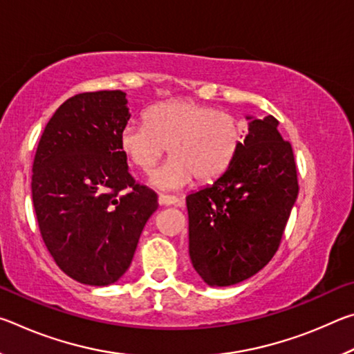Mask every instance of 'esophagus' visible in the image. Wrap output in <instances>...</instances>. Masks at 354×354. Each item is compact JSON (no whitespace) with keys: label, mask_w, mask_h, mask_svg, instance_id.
<instances>
[{"label":"esophagus","mask_w":354,"mask_h":354,"mask_svg":"<svg viewBox=\"0 0 354 354\" xmlns=\"http://www.w3.org/2000/svg\"><path fill=\"white\" fill-rule=\"evenodd\" d=\"M159 205L160 206H181L183 201L178 198V196L171 195H159Z\"/></svg>","instance_id":"1"}]
</instances>
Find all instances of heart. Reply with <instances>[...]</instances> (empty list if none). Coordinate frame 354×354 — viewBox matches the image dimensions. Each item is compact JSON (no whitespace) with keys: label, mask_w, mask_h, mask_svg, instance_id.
I'll return each mask as SVG.
<instances>
[{"label":"heart","mask_w":354,"mask_h":354,"mask_svg":"<svg viewBox=\"0 0 354 354\" xmlns=\"http://www.w3.org/2000/svg\"><path fill=\"white\" fill-rule=\"evenodd\" d=\"M243 142L241 120L187 100L154 104L145 112V123H128L120 133V149L142 171L151 170L169 148L171 159L149 178L167 190L185 187L195 178L215 181L234 162Z\"/></svg>","instance_id":"obj_1"}]
</instances>
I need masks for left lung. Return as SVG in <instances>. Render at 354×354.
Instances as JSON below:
<instances>
[{"label": "left lung", "mask_w": 354, "mask_h": 354, "mask_svg": "<svg viewBox=\"0 0 354 354\" xmlns=\"http://www.w3.org/2000/svg\"><path fill=\"white\" fill-rule=\"evenodd\" d=\"M247 120L230 169L185 196L192 266L212 287L242 283L270 262L298 196L295 159L278 120Z\"/></svg>", "instance_id": "left-lung-1"}]
</instances>
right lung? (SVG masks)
Segmentation results:
<instances>
[{"label":"right lung","instance_id":"1","mask_svg":"<svg viewBox=\"0 0 354 354\" xmlns=\"http://www.w3.org/2000/svg\"><path fill=\"white\" fill-rule=\"evenodd\" d=\"M129 117L122 91L75 95L50 118L35 151L31 187L40 234L77 283H117L158 209V195L136 184L120 149Z\"/></svg>","mask_w":354,"mask_h":354}]
</instances>
